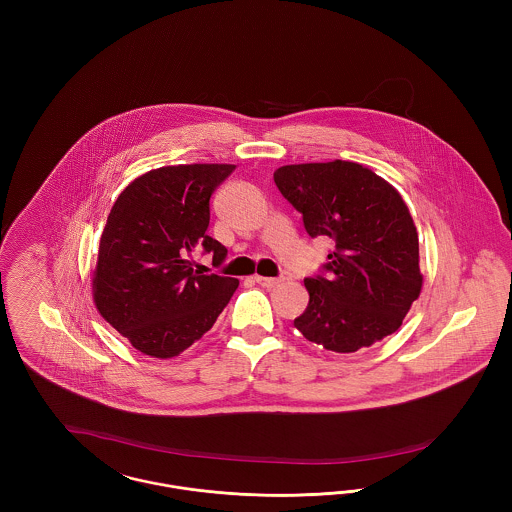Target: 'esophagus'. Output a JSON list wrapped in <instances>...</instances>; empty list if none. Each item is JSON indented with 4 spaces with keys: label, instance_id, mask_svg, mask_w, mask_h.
<instances>
[{
    "label": "esophagus",
    "instance_id": "esophagus-1",
    "mask_svg": "<svg viewBox=\"0 0 512 512\" xmlns=\"http://www.w3.org/2000/svg\"><path fill=\"white\" fill-rule=\"evenodd\" d=\"M257 284H261L263 288H276L284 282V278H268V276H255Z\"/></svg>",
    "mask_w": 512,
    "mask_h": 512
}]
</instances>
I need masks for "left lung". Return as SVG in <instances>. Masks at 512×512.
Masks as SVG:
<instances>
[{
  "label": "left lung",
  "mask_w": 512,
  "mask_h": 512,
  "mask_svg": "<svg viewBox=\"0 0 512 512\" xmlns=\"http://www.w3.org/2000/svg\"><path fill=\"white\" fill-rule=\"evenodd\" d=\"M274 184L311 238L336 249L305 278L309 305L293 326L313 343L353 353L393 334L422 288L418 234L399 192L351 161L286 165Z\"/></svg>",
  "instance_id": "obj_1"
}]
</instances>
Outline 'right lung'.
<instances>
[{
	"mask_svg": "<svg viewBox=\"0 0 512 512\" xmlns=\"http://www.w3.org/2000/svg\"><path fill=\"white\" fill-rule=\"evenodd\" d=\"M236 165H178L146 172L115 201L99 242L94 301L138 351L169 359L213 328L236 278L192 268L195 249L222 265L207 236L209 199Z\"/></svg>",
	"mask_w": 512,
	"mask_h": 512,
	"instance_id": "obj_1",
	"label": "right lung"
}]
</instances>
